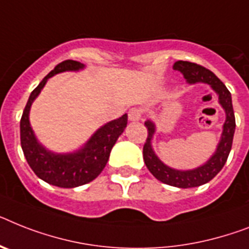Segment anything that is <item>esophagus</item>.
I'll use <instances>...</instances> for the list:
<instances>
[{"instance_id": "1", "label": "esophagus", "mask_w": 249, "mask_h": 249, "mask_svg": "<svg viewBox=\"0 0 249 249\" xmlns=\"http://www.w3.org/2000/svg\"><path fill=\"white\" fill-rule=\"evenodd\" d=\"M141 116H142V110L140 108H131L128 110V120L132 121V122L141 120Z\"/></svg>"}]
</instances>
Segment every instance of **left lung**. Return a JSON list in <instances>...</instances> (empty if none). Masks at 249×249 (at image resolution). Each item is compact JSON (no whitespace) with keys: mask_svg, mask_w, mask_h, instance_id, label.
<instances>
[{"mask_svg":"<svg viewBox=\"0 0 249 249\" xmlns=\"http://www.w3.org/2000/svg\"><path fill=\"white\" fill-rule=\"evenodd\" d=\"M173 69L183 73L184 79L190 84H209L219 95V103L227 114V120H225L223 127V135H221V140L217 145L215 154L202 166H198L194 170H184V172L172 169L160 161L159 158L155 155L151 149V139L155 132V126L151 121L145 122V126L147 128V139L143 145L142 153L143 160H145V164H146L147 169L150 170V173L160 182L169 184V186L179 187V188H192V187L202 186V184L210 182L213 177L223 169L224 164L227 163L231 145H233L235 117H234L231 91L227 89V86L221 83V80L215 73L211 72L210 70H207L206 67L201 65H197V63L188 62V61H177Z\"/></svg>","mask_w":249,"mask_h":249,"instance_id":"obj_1","label":"left lung"}]
</instances>
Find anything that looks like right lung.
Wrapping results in <instances>:
<instances>
[{"label": "right lung", "instance_id": "obj_1", "mask_svg": "<svg viewBox=\"0 0 249 249\" xmlns=\"http://www.w3.org/2000/svg\"><path fill=\"white\" fill-rule=\"evenodd\" d=\"M83 67V63L72 59H66L55 66L32 91L20 120V141L28 164L40 179L62 188L83 186L95 179L107 165L110 150L127 126V114H123L118 120L100 127L85 146L73 154H53L38 143L29 122L33 100L49 77L63 71H77Z\"/></svg>", "mask_w": 249, "mask_h": 249}]
</instances>
